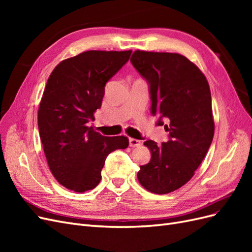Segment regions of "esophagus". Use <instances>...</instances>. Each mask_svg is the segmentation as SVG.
Wrapping results in <instances>:
<instances>
[{
    "label": "esophagus",
    "instance_id": "esophagus-1",
    "mask_svg": "<svg viewBox=\"0 0 252 252\" xmlns=\"http://www.w3.org/2000/svg\"><path fill=\"white\" fill-rule=\"evenodd\" d=\"M141 145V141L133 138H129V146L130 147H138Z\"/></svg>",
    "mask_w": 252,
    "mask_h": 252
}]
</instances>
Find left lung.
Returning <instances> with one entry per match:
<instances>
[{"label": "left lung", "mask_w": 252, "mask_h": 252, "mask_svg": "<svg viewBox=\"0 0 252 252\" xmlns=\"http://www.w3.org/2000/svg\"><path fill=\"white\" fill-rule=\"evenodd\" d=\"M131 64L149 84L151 113L169 132L158 145L145 141L151 158L140 167L138 180L148 191L166 194L193 177L215 134L211 94L203 72L179 53L135 50Z\"/></svg>", "instance_id": "obj_1"}]
</instances>
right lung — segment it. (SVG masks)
<instances>
[{
    "instance_id": "obj_1",
    "label": "right lung",
    "mask_w": 252,
    "mask_h": 252,
    "mask_svg": "<svg viewBox=\"0 0 252 252\" xmlns=\"http://www.w3.org/2000/svg\"><path fill=\"white\" fill-rule=\"evenodd\" d=\"M131 52H82L62 61L48 78L37 112L40 138L53 177L75 192L96 187L107 156L128 147L126 136H104L88 123L101 108L106 83Z\"/></svg>"
}]
</instances>
